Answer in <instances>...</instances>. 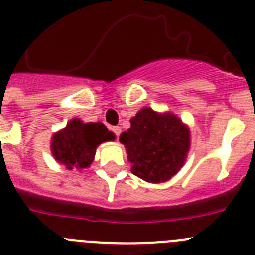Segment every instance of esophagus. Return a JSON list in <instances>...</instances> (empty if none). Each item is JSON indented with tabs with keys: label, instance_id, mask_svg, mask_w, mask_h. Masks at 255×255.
I'll return each mask as SVG.
<instances>
[{
	"label": "esophagus",
	"instance_id": "1",
	"mask_svg": "<svg viewBox=\"0 0 255 255\" xmlns=\"http://www.w3.org/2000/svg\"><path fill=\"white\" fill-rule=\"evenodd\" d=\"M112 131H114L115 135L119 138V135L121 134V128L120 126H114V128H112Z\"/></svg>",
	"mask_w": 255,
	"mask_h": 255
}]
</instances>
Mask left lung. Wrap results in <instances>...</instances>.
Wrapping results in <instances>:
<instances>
[{"mask_svg": "<svg viewBox=\"0 0 255 255\" xmlns=\"http://www.w3.org/2000/svg\"><path fill=\"white\" fill-rule=\"evenodd\" d=\"M135 176L152 184L168 181L185 164L190 129L172 112L143 107L120 135Z\"/></svg>", "mask_w": 255, "mask_h": 255, "instance_id": "1", "label": "left lung"}]
</instances>
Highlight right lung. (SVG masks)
Returning a JSON list of instances; mask_svg holds the SVG:
<instances>
[{"label": "right lung", "mask_w": 255, "mask_h": 255, "mask_svg": "<svg viewBox=\"0 0 255 255\" xmlns=\"http://www.w3.org/2000/svg\"><path fill=\"white\" fill-rule=\"evenodd\" d=\"M115 138L105 124L84 123L74 117L64 129L52 135L51 152L56 161L67 170H84L93 162L97 147Z\"/></svg>", "instance_id": "add662e5"}]
</instances>
